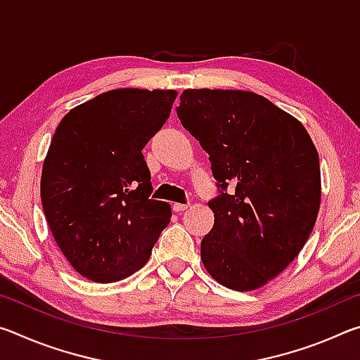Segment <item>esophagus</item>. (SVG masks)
Listing matches in <instances>:
<instances>
[{
    "label": "esophagus",
    "mask_w": 360,
    "mask_h": 360,
    "mask_svg": "<svg viewBox=\"0 0 360 360\" xmlns=\"http://www.w3.org/2000/svg\"><path fill=\"white\" fill-rule=\"evenodd\" d=\"M187 208H188V205H182V203H174L173 205V210L176 212H182V211H186Z\"/></svg>",
    "instance_id": "obj_1"
}]
</instances>
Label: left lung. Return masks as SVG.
Wrapping results in <instances>:
<instances>
[{
  "instance_id": "8db88e82",
  "label": "left lung",
  "mask_w": 360,
  "mask_h": 360,
  "mask_svg": "<svg viewBox=\"0 0 360 360\" xmlns=\"http://www.w3.org/2000/svg\"><path fill=\"white\" fill-rule=\"evenodd\" d=\"M176 111L210 154L222 188L208 203L214 225L200 246L206 271L229 289H259L313 231L321 205L318 150L302 122L252 92L188 89Z\"/></svg>"
}]
</instances>
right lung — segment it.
<instances>
[{"label":"right lung","mask_w":360,"mask_h":360,"mask_svg":"<svg viewBox=\"0 0 360 360\" xmlns=\"http://www.w3.org/2000/svg\"><path fill=\"white\" fill-rule=\"evenodd\" d=\"M176 90L115 89L60 122L41 174V202L60 251L79 275L115 283L146 265L172 217L150 200L143 149L162 129Z\"/></svg>","instance_id":"1"}]
</instances>
